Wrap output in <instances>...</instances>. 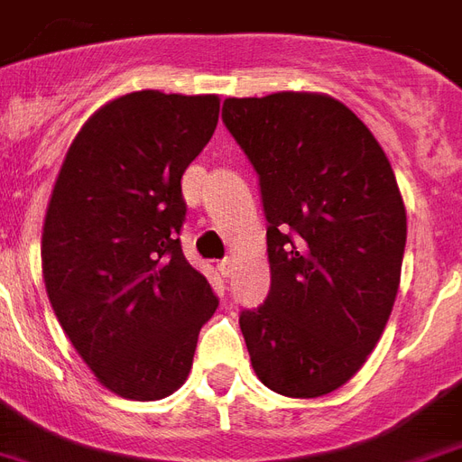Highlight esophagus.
I'll list each match as a JSON object with an SVG mask.
<instances>
[{
    "label": "esophagus",
    "instance_id": "obj_1",
    "mask_svg": "<svg viewBox=\"0 0 462 462\" xmlns=\"http://www.w3.org/2000/svg\"><path fill=\"white\" fill-rule=\"evenodd\" d=\"M217 270L221 273L224 277H228L231 273H234V260L231 258H224V260H218L217 263Z\"/></svg>",
    "mask_w": 462,
    "mask_h": 462
}]
</instances>
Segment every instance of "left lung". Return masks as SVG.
<instances>
[{
	"instance_id": "obj_1",
	"label": "left lung",
	"mask_w": 462,
	"mask_h": 462,
	"mask_svg": "<svg viewBox=\"0 0 462 462\" xmlns=\"http://www.w3.org/2000/svg\"><path fill=\"white\" fill-rule=\"evenodd\" d=\"M221 119L268 218V300L238 317L253 370L284 397L328 394L363 367L397 297L407 211L392 165L334 97H231Z\"/></svg>"
}]
</instances>
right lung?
Segmentation results:
<instances>
[{
  "label": "right lung",
  "instance_id": "1",
  "mask_svg": "<svg viewBox=\"0 0 462 462\" xmlns=\"http://www.w3.org/2000/svg\"><path fill=\"white\" fill-rule=\"evenodd\" d=\"M217 121V95L131 92L89 116L55 180L41 241L48 300L97 380L126 400L185 383L218 307L180 245V182Z\"/></svg>",
  "mask_w": 462,
  "mask_h": 462
}]
</instances>
